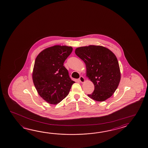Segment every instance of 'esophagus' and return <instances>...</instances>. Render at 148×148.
Masks as SVG:
<instances>
[{
  "mask_svg": "<svg viewBox=\"0 0 148 148\" xmlns=\"http://www.w3.org/2000/svg\"><path fill=\"white\" fill-rule=\"evenodd\" d=\"M79 80L82 83H83V82H84V81H85V80H84V77H82V75L80 77V78H79Z\"/></svg>",
  "mask_w": 148,
  "mask_h": 148,
  "instance_id": "obj_1",
  "label": "esophagus"
}]
</instances>
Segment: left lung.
<instances>
[{"label": "left lung", "instance_id": "left-lung-1", "mask_svg": "<svg viewBox=\"0 0 148 148\" xmlns=\"http://www.w3.org/2000/svg\"><path fill=\"white\" fill-rule=\"evenodd\" d=\"M75 53L84 61L87 76L95 86L93 92L88 97L97 101H103L111 97L121 79L115 55L107 48L94 45L77 48Z\"/></svg>", "mask_w": 148, "mask_h": 148}]
</instances>
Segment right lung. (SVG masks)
I'll use <instances>...</instances> for the list:
<instances>
[{"label": "right lung", "mask_w": 148, "mask_h": 148, "mask_svg": "<svg viewBox=\"0 0 148 148\" xmlns=\"http://www.w3.org/2000/svg\"><path fill=\"white\" fill-rule=\"evenodd\" d=\"M72 51L71 47L56 45L42 51L35 60L33 82L38 94L49 103L61 102L75 83L64 66Z\"/></svg>", "instance_id": "add662e5"}]
</instances>
